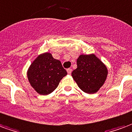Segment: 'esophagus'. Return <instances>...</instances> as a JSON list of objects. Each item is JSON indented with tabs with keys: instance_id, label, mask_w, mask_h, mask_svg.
Returning <instances> with one entry per match:
<instances>
[{
	"instance_id": "34e87169",
	"label": "esophagus",
	"mask_w": 132,
	"mask_h": 132,
	"mask_svg": "<svg viewBox=\"0 0 132 132\" xmlns=\"http://www.w3.org/2000/svg\"><path fill=\"white\" fill-rule=\"evenodd\" d=\"M67 72L69 75H71V73H72V70L71 68H68V69L67 70Z\"/></svg>"
}]
</instances>
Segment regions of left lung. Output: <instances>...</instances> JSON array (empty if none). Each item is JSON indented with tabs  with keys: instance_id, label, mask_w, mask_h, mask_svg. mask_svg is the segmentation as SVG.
Wrapping results in <instances>:
<instances>
[{
	"instance_id": "1",
	"label": "left lung",
	"mask_w": 132,
	"mask_h": 132,
	"mask_svg": "<svg viewBox=\"0 0 132 132\" xmlns=\"http://www.w3.org/2000/svg\"><path fill=\"white\" fill-rule=\"evenodd\" d=\"M77 64V68L73 70L72 76L78 86L87 94L97 92L106 79V66L94 54L81 55Z\"/></svg>"
}]
</instances>
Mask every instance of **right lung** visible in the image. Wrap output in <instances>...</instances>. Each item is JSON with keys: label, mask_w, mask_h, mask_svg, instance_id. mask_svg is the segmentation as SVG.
Returning <instances> with one entry per match:
<instances>
[{"label": "right lung", "mask_w": 132, "mask_h": 132, "mask_svg": "<svg viewBox=\"0 0 132 132\" xmlns=\"http://www.w3.org/2000/svg\"><path fill=\"white\" fill-rule=\"evenodd\" d=\"M67 75V71L63 68L60 61L54 59L49 53L38 55L27 72L29 83L41 95L52 93Z\"/></svg>", "instance_id": "obj_1"}]
</instances>
